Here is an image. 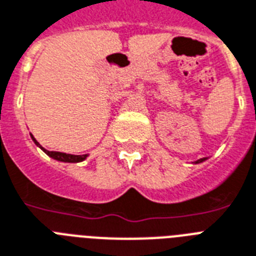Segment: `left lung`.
Returning a JSON list of instances; mask_svg holds the SVG:
<instances>
[{"mask_svg": "<svg viewBox=\"0 0 256 256\" xmlns=\"http://www.w3.org/2000/svg\"><path fill=\"white\" fill-rule=\"evenodd\" d=\"M206 158H200V160H197L196 161V164H200V162H202V161H205Z\"/></svg>", "mask_w": 256, "mask_h": 256, "instance_id": "obj_1", "label": "left lung"}]
</instances>
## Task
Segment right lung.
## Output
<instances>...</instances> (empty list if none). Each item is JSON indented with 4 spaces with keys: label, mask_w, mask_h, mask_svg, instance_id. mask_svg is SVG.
Instances as JSON below:
<instances>
[{
    "label": "right lung",
    "mask_w": 256,
    "mask_h": 256,
    "mask_svg": "<svg viewBox=\"0 0 256 256\" xmlns=\"http://www.w3.org/2000/svg\"><path fill=\"white\" fill-rule=\"evenodd\" d=\"M32 141L36 142L38 146H40L42 150H44V153H46L47 156L52 157L54 160H58V161H63V162H80V161L86 160V157H87V154H82V156H76V154H68V153H62V152H54V150H47V149L42 148L40 145V142L36 140V138H32Z\"/></svg>",
    "instance_id": "obj_1"
}]
</instances>
